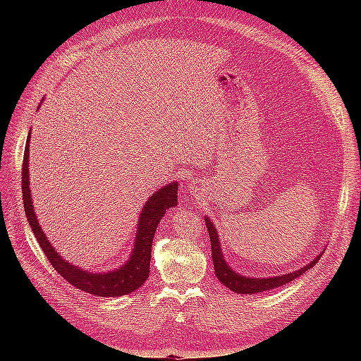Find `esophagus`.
I'll use <instances>...</instances> for the list:
<instances>
[{"label": "esophagus", "instance_id": "1", "mask_svg": "<svg viewBox=\"0 0 361 361\" xmlns=\"http://www.w3.org/2000/svg\"><path fill=\"white\" fill-rule=\"evenodd\" d=\"M190 190H191V192H192V194H195V192H199L200 187H199V185H197V182H194V180H191V182H190Z\"/></svg>", "mask_w": 361, "mask_h": 361}]
</instances>
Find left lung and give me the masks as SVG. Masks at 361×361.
<instances>
[{
    "instance_id": "8db88e82",
    "label": "left lung",
    "mask_w": 361,
    "mask_h": 361,
    "mask_svg": "<svg viewBox=\"0 0 361 361\" xmlns=\"http://www.w3.org/2000/svg\"><path fill=\"white\" fill-rule=\"evenodd\" d=\"M204 221H206V227H207V232H209V239H211V251H212L215 276L226 288H228L236 293L251 295V293H259V292L269 290V289L286 285V283L302 276L305 271L310 269L313 265H316V262L321 259V255L316 256L314 260H312L310 264H307L297 271L289 272V274H283V276H277V277H267V279L244 277L241 274H238L236 271H233L231 267L227 265V262L224 260V256L221 253V244H220V239H218V233H216V228H215L214 223L209 220V218H204Z\"/></svg>"
}]
</instances>
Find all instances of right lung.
I'll list each match as a JSON object with an SVG mask.
<instances>
[{
  "label": "right lung",
  "instance_id": "obj_1",
  "mask_svg": "<svg viewBox=\"0 0 361 361\" xmlns=\"http://www.w3.org/2000/svg\"><path fill=\"white\" fill-rule=\"evenodd\" d=\"M30 134L27 137V145L23 162V195L24 209L27 220L31 226V231L37 238V243L43 253L51 262L59 274L69 281L71 285L87 293L97 295V297H122V295L134 292L138 289L149 277L150 256H152V241L157 232V227L162 220L167 209L178 204V182H173L159 188L146 202L143 211L138 218V228L135 235V244L133 253L126 264L114 271L108 272H89L75 267L64 260L57 250L54 248L47 238L45 232L37 221L32 206L31 190H30V174H28V157H30Z\"/></svg>",
  "mask_w": 361,
  "mask_h": 361
}]
</instances>
